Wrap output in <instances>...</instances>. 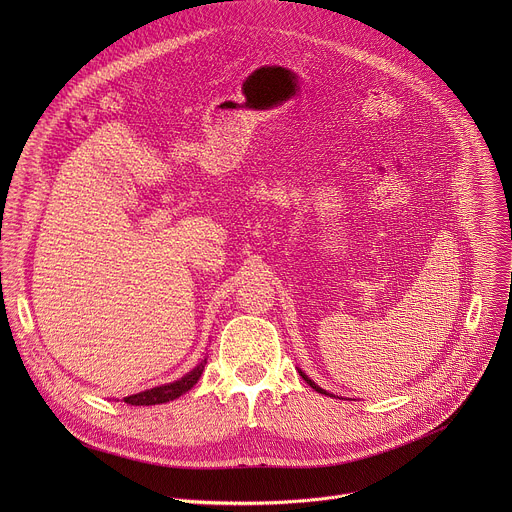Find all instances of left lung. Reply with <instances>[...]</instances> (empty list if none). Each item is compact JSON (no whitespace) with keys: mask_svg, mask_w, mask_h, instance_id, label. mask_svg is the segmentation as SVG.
Masks as SVG:
<instances>
[{"mask_svg":"<svg viewBox=\"0 0 512 512\" xmlns=\"http://www.w3.org/2000/svg\"><path fill=\"white\" fill-rule=\"evenodd\" d=\"M298 373H300V375H302V379H304V381H306V383H308V385H310V387H312V389H314V391H318V393H322V395H330V393H328V391H324V389H322V387H318V385H316V383H314V381H312V379H310V377H308V375H306V373H302V371H300V369H298ZM330 397H334V395H330Z\"/></svg>","mask_w":512,"mask_h":512,"instance_id":"8db88e82","label":"left lung"}]
</instances>
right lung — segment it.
Returning a JSON list of instances; mask_svg holds the SVG:
<instances>
[{
    "label": "right lung",
    "instance_id": "obj_1",
    "mask_svg": "<svg viewBox=\"0 0 512 512\" xmlns=\"http://www.w3.org/2000/svg\"><path fill=\"white\" fill-rule=\"evenodd\" d=\"M204 364H206V356L196 364V367L190 373H186L182 379H178L174 383H166V385L154 387V389H145L141 393L125 397L123 401L129 403V405H160V403L174 401V399H178L180 395H184L186 391H190L198 383V379H200V375L204 371Z\"/></svg>",
    "mask_w": 512,
    "mask_h": 512
}]
</instances>
